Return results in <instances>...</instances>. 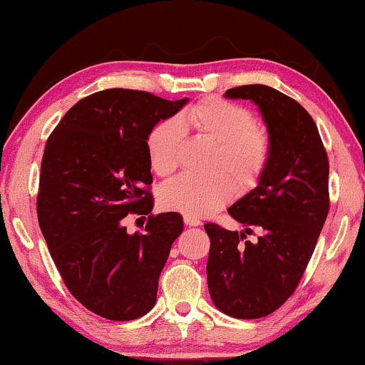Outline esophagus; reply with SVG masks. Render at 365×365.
I'll return each mask as SVG.
<instances>
[{
  "instance_id": "34e87169",
  "label": "esophagus",
  "mask_w": 365,
  "mask_h": 365,
  "mask_svg": "<svg viewBox=\"0 0 365 365\" xmlns=\"http://www.w3.org/2000/svg\"><path fill=\"white\" fill-rule=\"evenodd\" d=\"M183 220H185V224H187L188 227H196V225L201 224L200 219L191 217V215H183Z\"/></svg>"
}]
</instances>
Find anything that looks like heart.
I'll use <instances>...</instances> for the list:
<instances>
[{"mask_svg":"<svg viewBox=\"0 0 365 365\" xmlns=\"http://www.w3.org/2000/svg\"><path fill=\"white\" fill-rule=\"evenodd\" d=\"M185 127H191L217 145L212 160L214 170L225 169L242 188L255 187L262 177L270 159L267 132L256 127L248 109L220 98H206L185 110L180 119L170 117L151 128L146 150L158 175L168 177L178 168ZM231 178L225 172L206 178L180 175L164 185L159 195L160 202L170 211L196 219L205 217L219 211L233 197L235 183Z\"/></svg>","mask_w":365,"mask_h":365,"instance_id":"heart-1","label":"heart"}]
</instances>
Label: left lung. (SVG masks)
Segmentation results:
<instances>
[{
    "mask_svg": "<svg viewBox=\"0 0 365 365\" xmlns=\"http://www.w3.org/2000/svg\"><path fill=\"white\" fill-rule=\"evenodd\" d=\"M225 96L251 100L261 110L270 159L257 187L228 207L245 230L205 225L207 288L227 316L259 319L293 294L316 248L330 207L329 158L316 122L293 98L267 85L235 86ZM252 230L258 240L248 242Z\"/></svg>",
    "mask_w": 365,
    "mask_h": 365,
    "instance_id": "left-lung-1",
    "label": "left lung"
}]
</instances>
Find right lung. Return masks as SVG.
<instances>
[{
    "mask_svg": "<svg viewBox=\"0 0 365 365\" xmlns=\"http://www.w3.org/2000/svg\"><path fill=\"white\" fill-rule=\"evenodd\" d=\"M188 98L96 91L67 110L41 159L36 214L49 255L73 298L109 320H133L156 304L159 275L183 232L178 212L154 215L146 138ZM148 215L143 234L123 227Z\"/></svg>",
    "mask_w": 365,
    "mask_h": 365,
    "instance_id": "1",
    "label": "right lung"
}]
</instances>
